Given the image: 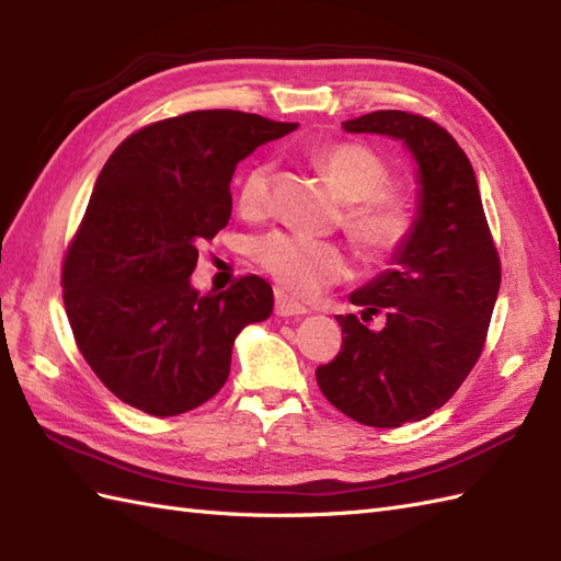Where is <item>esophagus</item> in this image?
<instances>
[{"mask_svg": "<svg viewBox=\"0 0 561 561\" xmlns=\"http://www.w3.org/2000/svg\"><path fill=\"white\" fill-rule=\"evenodd\" d=\"M274 311H277V316H304L308 313V308L277 289L274 291Z\"/></svg>", "mask_w": 561, "mask_h": 561, "instance_id": "obj_1", "label": "esophagus"}]
</instances>
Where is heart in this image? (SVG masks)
<instances>
[{
  "label": "heart",
  "mask_w": 561,
  "mask_h": 561,
  "mask_svg": "<svg viewBox=\"0 0 561 561\" xmlns=\"http://www.w3.org/2000/svg\"><path fill=\"white\" fill-rule=\"evenodd\" d=\"M313 163L347 207L342 226L366 257L398 255L416 231L414 202L396 187L390 165L359 141H332L313 151ZM272 199V163L257 161L236 187V207L243 217H262ZM250 255L284 289L316 296L350 274V257L340 243L318 241L296 231H270L257 236Z\"/></svg>",
  "instance_id": "1"
}]
</instances>
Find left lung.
<instances>
[{"label": "left lung", "mask_w": 561, "mask_h": 561, "mask_svg": "<svg viewBox=\"0 0 561 561\" xmlns=\"http://www.w3.org/2000/svg\"><path fill=\"white\" fill-rule=\"evenodd\" d=\"M347 133L402 139L420 163L416 231L396 262L335 316L342 347L316 368L318 386L340 412L366 426L420 422L456 396L478 364L502 284L478 178L444 127L424 115L376 111L344 123ZM383 312V331L365 323Z\"/></svg>", "instance_id": "left-lung-1"}]
</instances>
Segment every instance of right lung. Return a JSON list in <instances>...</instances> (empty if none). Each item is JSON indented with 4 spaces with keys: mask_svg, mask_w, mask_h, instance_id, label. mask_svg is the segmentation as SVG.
Segmentation results:
<instances>
[{
    "mask_svg": "<svg viewBox=\"0 0 561 561\" xmlns=\"http://www.w3.org/2000/svg\"><path fill=\"white\" fill-rule=\"evenodd\" d=\"M299 125L243 111H193L121 141L62 260L75 342L117 400L173 416L217 396L233 340L272 313V287L245 274L229 289L190 287L197 245L231 219L236 163Z\"/></svg>",
    "mask_w": 561,
    "mask_h": 561,
    "instance_id": "right-lung-1",
    "label": "right lung"
}]
</instances>
